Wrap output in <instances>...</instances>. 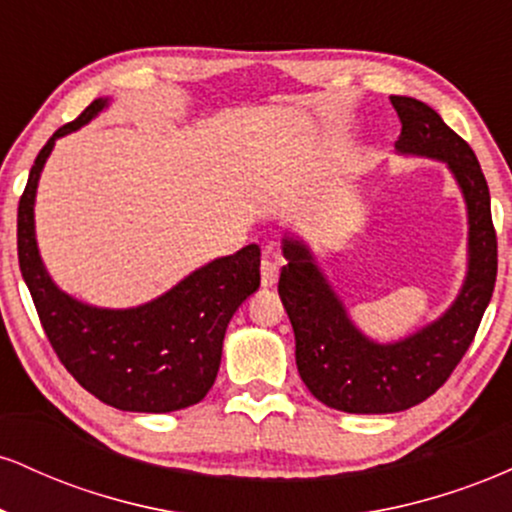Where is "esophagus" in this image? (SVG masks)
<instances>
[{
  "label": "esophagus",
  "mask_w": 512,
  "mask_h": 512,
  "mask_svg": "<svg viewBox=\"0 0 512 512\" xmlns=\"http://www.w3.org/2000/svg\"><path fill=\"white\" fill-rule=\"evenodd\" d=\"M260 276H262V286L264 289H272V286L279 281V264L272 257H264L260 264Z\"/></svg>",
  "instance_id": "esophagus-1"
}]
</instances>
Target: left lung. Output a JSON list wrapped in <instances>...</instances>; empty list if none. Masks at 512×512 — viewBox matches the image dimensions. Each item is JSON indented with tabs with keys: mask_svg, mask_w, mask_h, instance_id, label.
<instances>
[{
	"mask_svg": "<svg viewBox=\"0 0 512 512\" xmlns=\"http://www.w3.org/2000/svg\"><path fill=\"white\" fill-rule=\"evenodd\" d=\"M402 122L399 154L448 163L469 216V269L457 301L443 317L395 344H375L356 330L325 274L298 240L284 238L279 296L296 334V366L305 387L327 407L349 414H392L421 404L467 354L498 269L496 228L484 173L460 134L426 103L390 96Z\"/></svg>",
	"mask_w": 512,
	"mask_h": 512,
	"instance_id": "obj_1",
	"label": "left lung"
}]
</instances>
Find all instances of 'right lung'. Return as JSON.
I'll return each mask as SVG.
<instances>
[{"label": "right lung", "instance_id": "add662e5", "mask_svg": "<svg viewBox=\"0 0 512 512\" xmlns=\"http://www.w3.org/2000/svg\"><path fill=\"white\" fill-rule=\"evenodd\" d=\"M105 105L108 98L93 101L35 158L19 202V267L40 325L76 383L115 409L166 414L197 404L214 385L228 322L260 286V248L245 245L219 257L139 308H93L57 289L35 243V187L57 139Z\"/></svg>", "mask_w": 512, "mask_h": 512}]
</instances>
